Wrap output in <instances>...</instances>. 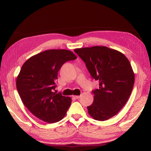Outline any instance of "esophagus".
Instances as JSON below:
<instances>
[{
	"instance_id": "obj_1",
	"label": "esophagus",
	"mask_w": 151,
	"mask_h": 151,
	"mask_svg": "<svg viewBox=\"0 0 151 151\" xmlns=\"http://www.w3.org/2000/svg\"><path fill=\"white\" fill-rule=\"evenodd\" d=\"M73 97L75 99H78L80 98V96H73Z\"/></svg>"
}]
</instances>
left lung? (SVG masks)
<instances>
[{"label": "left lung", "mask_w": 151, "mask_h": 151, "mask_svg": "<svg viewBox=\"0 0 151 151\" xmlns=\"http://www.w3.org/2000/svg\"><path fill=\"white\" fill-rule=\"evenodd\" d=\"M75 52L99 83V88L92 91L94 101L88 107V114L100 121L113 117L126 104L134 85L135 75L128 59L103 46L76 48Z\"/></svg>", "instance_id": "left-lung-1"}]
</instances>
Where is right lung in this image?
Listing matches in <instances>:
<instances>
[{"mask_svg":"<svg viewBox=\"0 0 151 151\" xmlns=\"http://www.w3.org/2000/svg\"><path fill=\"white\" fill-rule=\"evenodd\" d=\"M76 56L65 49H51L33 55L22 65L16 88L22 103L34 116L48 123L64 118L70 97L54 92L58 72L63 63Z\"/></svg>","mask_w":151,"mask_h":151,"instance_id":"1","label":"right lung"}]
</instances>
